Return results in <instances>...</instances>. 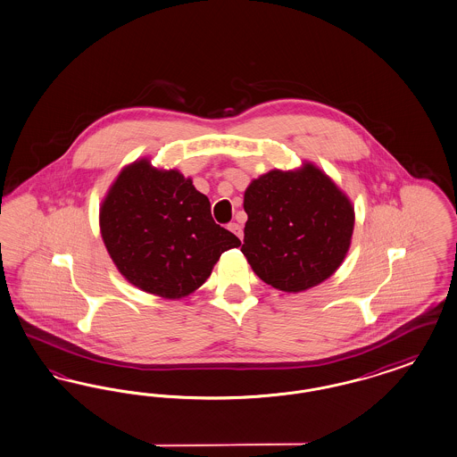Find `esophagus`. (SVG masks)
Listing matches in <instances>:
<instances>
[{"mask_svg":"<svg viewBox=\"0 0 457 457\" xmlns=\"http://www.w3.org/2000/svg\"><path fill=\"white\" fill-rule=\"evenodd\" d=\"M228 229H229L231 233H235V235L243 241V229H241V226H239L237 222H229V224H228Z\"/></svg>","mask_w":457,"mask_h":457,"instance_id":"1","label":"esophagus"}]
</instances>
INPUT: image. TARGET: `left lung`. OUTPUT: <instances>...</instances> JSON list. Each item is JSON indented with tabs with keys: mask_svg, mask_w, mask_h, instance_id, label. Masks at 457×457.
Instances as JSON below:
<instances>
[{
	"mask_svg": "<svg viewBox=\"0 0 457 457\" xmlns=\"http://www.w3.org/2000/svg\"><path fill=\"white\" fill-rule=\"evenodd\" d=\"M241 246L265 284L284 293L320 286L344 263L355 212L347 194L311 162L253 179L243 201Z\"/></svg>",
	"mask_w": 457,
	"mask_h": 457,
	"instance_id": "left-lung-1",
	"label": "left lung"
}]
</instances>
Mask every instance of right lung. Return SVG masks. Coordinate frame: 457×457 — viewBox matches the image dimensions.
<instances>
[{"mask_svg": "<svg viewBox=\"0 0 457 457\" xmlns=\"http://www.w3.org/2000/svg\"><path fill=\"white\" fill-rule=\"evenodd\" d=\"M100 233L124 278L163 299L195 293L241 241L211 216L192 179L141 158L124 166L100 205Z\"/></svg>", "mask_w": 457, "mask_h": 457, "instance_id": "right-lung-1", "label": "right lung"}]
</instances>
